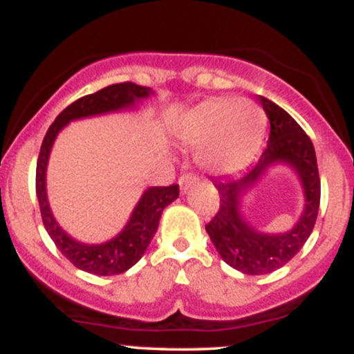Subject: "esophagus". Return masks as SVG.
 <instances>
[{"label": "esophagus", "instance_id": "obj_1", "mask_svg": "<svg viewBox=\"0 0 354 354\" xmlns=\"http://www.w3.org/2000/svg\"><path fill=\"white\" fill-rule=\"evenodd\" d=\"M196 181H198V176L194 173H183L180 176V181H178V183H180V188H181L183 193H186L189 186L194 185Z\"/></svg>", "mask_w": 354, "mask_h": 354}]
</instances>
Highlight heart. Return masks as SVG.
Here are the masks:
<instances>
[{
    "label": "heart",
    "mask_w": 354,
    "mask_h": 354,
    "mask_svg": "<svg viewBox=\"0 0 354 354\" xmlns=\"http://www.w3.org/2000/svg\"><path fill=\"white\" fill-rule=\"evenodd\" d=\"M266 128V116L253 101L230 96L203 101L186 113L178 128L183 143L201 148L198 160L213 173H233L253 160Z\"/></svg>",
    "instance_id": "obj_1"
}]
</instances>
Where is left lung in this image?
I'll list each match as a JSON object with an SVG mask.
<instances>
[{
	"label": "left lung",
	"mask_w": 354,
	"mask_h": 354,
	"mask_svg": "<svg viewBox=\"0 0 354 354\" xmlns=\"http://www.w3.org/2000/svg\"><path fill=\"white\" fill-rule=\"evenodd\" d=\"M259 103L270 120L266 148L258 163L245 174L213 180L219 193V209L206 225V231L219 256L231 268L245 274L271 273L298 254L315 228L321 198L318 163L310 136L273 101L259 96ZM273 162L290 164L299 173L305 191L302 218L293 230L283 235L259 234L248 225L239 213L241 198Z\"/></svg>",
	"instance_id": "left-lung-1"
}]
</instances>
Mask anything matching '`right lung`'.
Masks as SVG:
<instances>
[{"mask_svg": "<svg viewBox=\"0 0 354 354\" xmlns=\"http://www.w3.org/2000/svg\"><path fill=\"white\" fill-rule=\"evenodd\" d=\"M149 95H153L149 88L126 81V83L109 84V86L100 89L93 95L83 96L56 116V120L48 128L41 149H39L38 165H36V194H38L43 225L64 258L70 259L73 265L86 271V273L111 276L124 273L126 270L136 265L141 256L145 254L146 248L151 243L154 233H156L163 209L180 196V186L169 185L148 188L141 196V200L138 201L128 225L116 238L101 243V245H84V243L68 236L61 230V226L53 216L50 205H48L46 165L51 146L55 143L58 133L70 121L129 108L136 101L148 98Z\"/></svg>", "mask_w": 354, "mask_h": 354, "instance_id": "right-lung-1", "label": "right lung"}]
</instances>
